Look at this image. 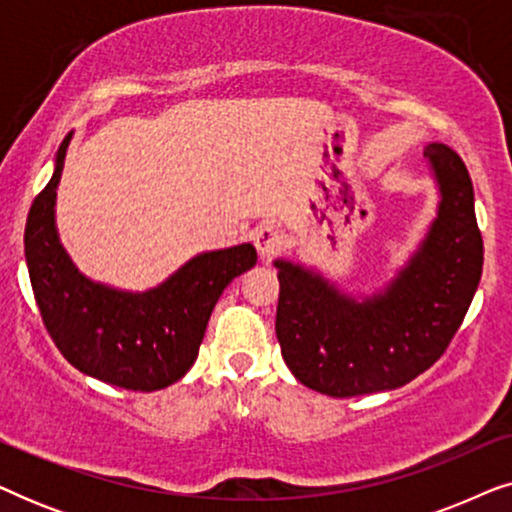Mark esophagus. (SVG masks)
Here are the masks:
<instances>
[{"label":"esophagus","mask_w":512,"mask_h":512,"mask_svg":"<svg viewBox=\"0 0 512 512\" xmlns=\"http://www.w3.org/2000/svg\"><path fill=\"white\" fill-rule=\"evenodd\" d=\"M251 240H254L258 256H261L263 261H270L272 256L279 254V249H282V244H284L282 233H279L272 223H263V226H258L254 230V237H251Z\"/></svg>","instance_id":"esophagus-1"}]
</instances>
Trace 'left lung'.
Returning <instances> with one entry per match:
<instances>
[{
	"label": "left lung",
	"instance_id": "left-lung-1",
	"mask_svg": "<svg viewBox=\"0 0 512 512\" xmlns=\"http://www.w3.org/2000/svg\"><path fill=\"white\" fill-rule=\"evenodd\" d=\"M438 186L436 219L380 291L352 296L319 270L277 258L275 331L286 366L333 398L398 389L450 345L478 291L482 235L466 165L450 146H424Z\"/></svg>",
	"mask_w": 512,
	"mask_h": 512
}]
</instances>
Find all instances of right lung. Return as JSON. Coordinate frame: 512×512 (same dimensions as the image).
<instances>
[{
	"mask_svg": "<svg viewBox=\"0 0 512 512\" xmlns=\"http://www.w3.org/2000/svg\"><path fill=\"white\" fill-rule=\"evenodd\" d=\"M34 198L25 226V261L34 298L55 347L83 375L132 391L181 380L198 359L207 321L226 286L256 265L254 244L202 251L149 291L93 282L76 268L55 226V198L67 146Z\"/></svg>",
	"mask_w": 512,
	"mask_h": 512,
	"instance_id": "add662e5",
	"label": "right lung"
}]
</instances>
